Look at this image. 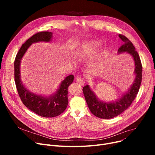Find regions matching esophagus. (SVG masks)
I'll return each mask as SVG.
<instances>
[{"label": "esophagus", "mask_w": 155, "mask_h": 155, "mask_svg": "<svg viewBox=\"0 0 155 155\" xmlns=\"http://www.w3.org/2000/svg\"><path fill=\"white\" fill-rule=\"evenodd\" d=\"M76 81H77V82H78L80 85H84L85 82H84V79L82 78H81L80 77H77L76 78Z\"/></svg>", "instance_id": "esophagus-1"}]
</instances>
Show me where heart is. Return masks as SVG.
<instances>
[{
  "label": "heart",
  "instance_id": "obj_1",
  "mask_svg": "<svg viewBox=\"0 0 155 155\" xmlns=\"http://www.w3.org/2000/svg\"><path fill=\"white\" fill-rule=\"evenodd\" d=\"M102 43L99 41H91L85 42L79 51V54L82 57H87L96 53L97 50H99ZM92 70H96L95 64L92 65Z\"/></svg>",
  "mask_w": 155,
  "mask_h": 155
}]
</instances>
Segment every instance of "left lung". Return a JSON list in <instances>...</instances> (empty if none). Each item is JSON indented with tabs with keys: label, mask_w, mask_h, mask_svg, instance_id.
Returning a JSON list of instances; mask_svg holds the SVG:
<instances>
[{
	"label": "left lung",
	"mask_w": 155,
	"mask_h": 155,
	"mask_svg": "<svg viewBox=\"0 0 155 155\" xmlns=\"http://www.w3.org/2000/svg\"><path fill=\"white\" fill-rule=\"evenodd\" d=\"M119 37L124 44L119 48L118 53L127 52L133 57L135 65L136 78L128 91L119 99L113 102H106L99 100L90 87L88 85L84 87L82 90L89 109L94 116L101 119L113 118L126 110L135 99L141 84L143 67L140 56L128 38L123 35H119Z\"/></svg>",
	"instance_id": "1"
}]
</instances>
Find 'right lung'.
Returning <instances> with one entry per match:
<instances>
[{
    "instance_id": "1",
    "label": "right lung",
    "mask_w": 155,
    "mask_h": 155,
    "mask_svg": "<svg viewBox=\"0 0 155 155\" xmlns=\"http://www.w3.org/2000/svg\"><path fill=\"white\" fill-rule=\"evenodd\" d=\"M52 32H37L24 43L19 49L14 61V80L20 99L24 105L36 114L43 117H54L60 115L66 109L68 103V87L73 82L74 76L70 75L61 83L56 93L50 97L38 95L30 92L24 87L21 80L20 63L24 54L32 43L51 40Z\"/></svg>"
}]
</instances>
